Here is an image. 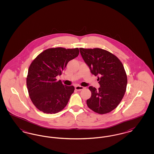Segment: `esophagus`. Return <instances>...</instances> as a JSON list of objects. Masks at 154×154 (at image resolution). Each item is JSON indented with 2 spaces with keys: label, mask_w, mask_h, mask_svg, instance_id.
Here are the masks:
<instances>
[{
  "label": "esophagus",
  "mask_w": 154,
  "mask_h": 154,
  "mask_svg": "<svg viewBox=\"0 0 154 154\" xmlns=\"http://www.w3.org/2000/svg\"><path fill=\"white\" fill-rule=\"evenodd\" d=\"M84 88V87H81V86H80V85H77V86L75 87V89L77 90V91H80L81 90L83 89Z\"/></svg>",
  "instance_id": "1"
}]
</instances>
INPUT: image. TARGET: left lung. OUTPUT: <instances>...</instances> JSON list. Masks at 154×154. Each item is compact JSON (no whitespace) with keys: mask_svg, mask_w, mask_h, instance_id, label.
I'll return each mask as SVG.
<instances>
[{"mask_svg":"<svg viewBox=\"0 0 154 154\" xmlns=\"http://www.w3.org/2000/svg\"><path fill=\"white\" fill-rule=\"evenodd\" d=\"M81 55L90 69L97 76L100 88L90 86L88 107L100 114L110 112L122 100L127 85V75L122 62L110 52L100 48H80Z\"/></svg>","mask_w":154,"mask_h":154,"instance_id":"8db88e82","label":"left lung"}]
</instances>
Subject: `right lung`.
Masks as SVG:
<instances>
[{
    "mask_svg": "<svg viewBox=\"0 0 154 154\" xmlns=\"http://www.w3.org/2000/svg\"><path fill=\"white\" fill-rule=\"evenodd\" d=\"M79 54L78 48H52L40 53L30 64L26 78L30 98L37 109L47 114L63 110L73 93V86L64 85L56 77Z\"/></svg>",
    "mask_w": 154,
    "mask_h": 154,
    "instance_id": "1",
    "label": "right lung"
}]
</instances>
